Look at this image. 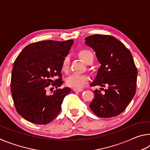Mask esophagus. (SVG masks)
I'll return each mask as SVG.
<instances>
[{
	"instance_id": "34e87169",
	"label": "esophagus",
	"mask_w": 150,
	"mask_h": 150,
	"mask_svg": "<svg viewBox=\"0 0 150 150\" xmlns=\"http://www.w3.org/2000/svg\"><path fill=\"white\" fill-rule=\"evenodd\" d=\"M73 91H77V92H81V91H83L82 88H73Z\"/></svg>"
}]
</instances>
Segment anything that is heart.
<instances>
[{
    "label": "heart",
    "mask_w": 150,
    "mask_h": 150,
    "mask_svg": "<svg viewBox=\"0 0 150 150\" xmlns=\"http://www.w3.org/2000/svg\"><path fill=\"white\" fill-rule=\"evenodd\" d=\"M79 55L82 60L85 63H93L94 56L93 53L88 50H82L79 53ZM70 64V58L69 56H66L62 63V69L64 71H67L69 69ZM89 81V77L85 74H79V73H73L67 77L66 80L67 85L69 87L76 88H81Z\"/></svg>",
    "instance_id": "obj_1"
}]
</instances>
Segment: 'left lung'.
<instances>
[{
    "label": "left lung",
    "mask_w": 150,
    "mask_h": 150,
    "mask_svg": "<svg viewBox=\"0 0 150 150\" xmlns=\"http://www.w3.org/2000/svg\"><path fill=\"white\" fill-rule=\"evenodd\" d=\"M85 44L93 48L100 63L91 86L95 89L89 107L96 116L111 118L125 110L136 93L138 71L132 55L122 43L115 37L95 34L87 37Z\"/></svg>",
    "instance_id": "8db88e82"
}]
</instances>
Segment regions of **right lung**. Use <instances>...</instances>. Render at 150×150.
Listing matches in <instances>:
<instances>
[{"label":"right lung","instance_id":"add662e5","mask_svg":"<svg viewBox=\"0 0 150 150\" xmlns=\"http://www.w3.org/2000/svg\"><path fill=\"white\" fill-rule=\"evenodd\" d=\"M73 44V40L33 43L25 47L15 60L12 96L18 113L26 120L46 124L59 113L63 98L71 91L69 87L57 88L63 84V61ZM54 78L57 79L52 80ZM51 83L57 89L49 95L47 88Z\"/></svg>","mask_w":150,"mask_h":150}]
</instances>
